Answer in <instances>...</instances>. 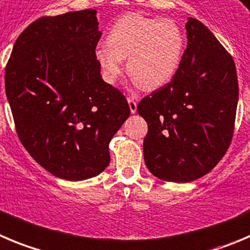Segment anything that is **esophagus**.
<instances>
[{
  "label": "esophagus",
  "instance_id": "1",
  "mask_svg": "<svg viewBox=\"0 0 250 250\" xmlns=\"http://www.w3.org/2000/svg\"><path fill=\"white\" fill-rule=\"evenodd\" d=\"M128 104H129V108L132 113H136L137 112V101L133 97H128Z\"/></svg>",
  "mask_w": 250,
  "mask_h": 250
}]
</instances>
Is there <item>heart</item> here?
<instances>
[{
  "label": "heart",
  "instance_id": "obj_1",
  "mask_svg": "<svg viewBox=\"0 0 250 250\" xmlns=\"http://www.w3.org/2000/svg\"><path fill=\"white\" fill-rule=\"evenodd\" d=\"M107 45L95 51L104 79L113 85L123 72V59L134 83L146 91L167 85L178 71L185 50V36L169 18L125 15L109 28Z\"/></svg>",
  "mask_w": 250,
  "mask_h": 250
}]
</instances>
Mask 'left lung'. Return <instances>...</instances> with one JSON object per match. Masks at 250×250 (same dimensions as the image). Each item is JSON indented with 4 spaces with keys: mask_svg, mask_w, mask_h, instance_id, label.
I'll use <instances>...</instances> for the list:
<instances>
[{
    "mask_svg": "<svg viewBox=\"0 0 250 250\" xmlns=\"http://www.w3.org/2000/svg\"><path fill=\"white\" fill-rule=\"evenodd\" d=\"M185 28L188 48L176 74L137 107L148 123L146 167L172 183H190L218 164L232 141L238 104L229 53L200 21L188 18Z\"/></svg>",
    "mask_w": 250,
    "mask_h": 250,
    "instance_id": "1",
    "label": "left lung"
}]
</instances>
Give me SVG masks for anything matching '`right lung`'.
<instances>
[{
    "instance_id": "right-lung-1",
    "label": "right lung",
    "mask_w": 250,
    "mask_h": 250,
    "mask_svg": "<svg viewBox=\"0 0 250 250\" xmlns=\"http://www.w3.org/2000/svg\"><path fill=\"white\" fill-rule=\"evenodd\" d=\"M96 9L42 17L16 41L4 71L18 138L58 178H93L109 164L108 144L130 109L104 83L95 57Z\"/></svg>"
}]
</instances>
